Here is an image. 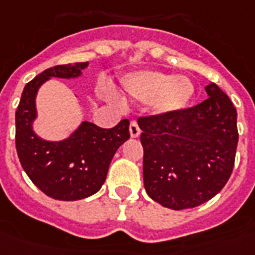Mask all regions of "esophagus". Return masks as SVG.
Returning <instances> with one entry per match:
<instances>
[{
	"label": "esophagus",
	"mask_w": 255,
	"mask_h": 255,
	"mask_svg": "<svg viewBox=\"0 0 255 255\" xmlns=\"http://www.w3.org/2000/svg\"><path fill=\"white\" fill-rule=\"evenodd\" d=\"M130 135L133 137V138H135V137H138L141 133V130H140V126H138V124L135 122V121H133V122H130Z\"/></svg>",
	"instance_id": "obj_1"
}]
</instances>
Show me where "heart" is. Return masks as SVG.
I'll list each match as a JSON object with an SVG mask.
<instances>
[{
    "mask_svg": "<svg viewBox=\"0 0 255 255\" xmlns=\"http://www.w3.org/2000/svg\"><path fill=\"white\" fill-rule=\"evenodd\" d=\"M122 89L131 99L148 102L156 114H175L185 110L194 96V84L185 76L142 70L126 74Z\"/></svg>",
    "mask_w": 255,
    "mask_h": 255,
    "instance_id": "1",
    "label": "heart"
}]
</instances>
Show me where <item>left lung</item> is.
<instances>
[{
    "label": "left lung",
    "instance_id": "left-lung-1",
    "mask_svg": "<svg viewBox=\"0 0 255 255\" xmlns=\"http://www.w3.org/2000/svg\"><path fill=\"white\" fill-rule=\"evenodd\" d=\"M205 92L209 98L194 107L138 120L146 194L174 211L213 198L235 163L237 110L215 83Z\"/></svg>",
    "mask_w": 255,
    "mask_h": 255
}]
</instances>
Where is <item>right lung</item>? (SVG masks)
<instances>
[{
  "label": "right lung",
  "mask_w": 255,
  "mask_h": 255,
  "mask_svg": "<svg viewBox=\"0 0 255 255\" xmlns=\"http://www.w3.org/2000/svg\"><path fill=\"white\" fill-rule=\"evenodd\" d=\"M87 66L88 62H76L46 69L24 87L16 111V149L20 163L35 186L61 201H77L98 193L115 152L130 137L128 120H122L113 129H102L83 121L59 141L44 140L35 133L39 88L53 77L77 79Z\"/></svg>",
  "instance_id": "obj_1"
}]
</instances>
